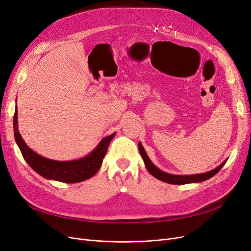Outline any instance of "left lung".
Masks as SVG:
<instances>
[{"mask_svg": "<svg viewBox=\"0 0 251 251\" xmlns=\"http://www.w3.org/2000/svg\"><path fill=\"white\" fill-rule=\"evenodd\" d=\"M138 149H139L140 155L144 161V164H146V168L151 173V176H154L155 178L161 180L163 182H166V183H171V184L181 185V184H186V183H196V182H202V181L207 180L211 177H214L215 175L223 168V165L227 161V160H225L224 162L220 164L218 168H216L212 171H209L207 173L196 174V175H185V176H183V175H172V174H168V173H165L161 170H159L158 168H156V166L153 164V162L150 160L149 156L147 155L146 151H144L142 144L140 142L138 143Z\"/></svg>", "mask_w": 251, "mask_h": 251, "instance_id": "left-lung-1", "label": "left lung"}]
</instances>
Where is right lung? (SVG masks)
<instances>
[{
    "label": "right lung",
    "mask_w": 251,
    "mask_h": 251,
    "mask_svg": "<svg viewBox=\"0 0 251 251\" xmlns=\"http://www.w3.org/2000/svg\"><path fill=\"white\" fill-rule=\"evenodd\" d=\"M13 130L17 144L30 168L44 178L64 182V183H77V182L93 177L100 169L109 144L115 136V133H113L108 137L103 138L95 150L86 157L71 161H56L42 157L28 148L18 130V110L14 112Z\"/></svg>",
    "instance_id": "right-lung-1"
}]
</instances>
